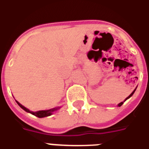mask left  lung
Wrapping results in <instances>:
<instances>
[{
    "label": "left lung",
    "instance_id": "8db88e82",
    "mask_svg": "<svg viewBox=\"0 0 149 149\" xmlns=\"http://www.w3.org/2000/svg\"><path fill=\"white\" fill-rule=\"evenodd\" d=\"M135 90H134L133 92H132V93L131 94H130V95H129V96H128V97L126 98V99H125V100H128V99H129V98H130V97H131L132 95H133V94H134V93H135ZM125 101H124V102H125ZM120 102V103H119V104H118V106H122V105H123V102Z\"/></svg>",
    "mask_w": 149,
    "mask_h": 149
}]
</instances>
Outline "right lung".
<instances>
[{
    "label": "right lung",
    "instance_id": "right-lung-1",
    "mask_svg": "<svg viewBox=\"0 0 149 149\" xmlns=\"http://www.w3.org/2000/svg\"><path fill=\"white\" fill-rule=\"evenodd\" d=\"M16 102H17V103L19 105V106H20V108H22L24 111H26V112H30V113L33 114V116H35L38 117V118H43V117L49 116H51V115L53 114V112H54V111L59 109L60 108V107H57V108L50 109L48 110H41V111H37V112H31V111H30L28 109H26V107H24V106H22L20 102H18L17 101H16Z\"/></svg>",
    "mask_w": 149,
    "mask_h": 149
}]
</instances>
